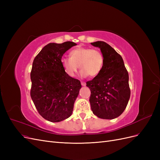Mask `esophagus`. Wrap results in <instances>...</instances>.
I'll return each instance as SVG.
<instances>
[{
	"label": "esophagus",
	"mask_w": 160,
	"mask_h": 160,
	"mask_svg": "<svg viewBox=\"0 0 160 160\" xmlns=\"http://www.w3.org/2000/svg\"><path fill=\"white\" fill-rule=\"evenodd\" d=\"M81 85H83V86H85L86 85V83H85V82H83V81H81Z\"/></svg>",
	"instance_id": "esophagus-1"
}]
</instances>
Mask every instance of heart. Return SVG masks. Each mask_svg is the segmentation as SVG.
Wrapping results in <instances>:
<instances>
[{"mask_svg":"<svg viewBox=\"0 0 160 160\" xmlns=\"http://www.w3.org/2000/svg\"><path fill=\"white\" fill-rule=\"evenodd\" d=\"M69 57L62 58L61 62L66 73L74 77L79 67L80 75L85 77L99 75L103 69L104 56L101 51L89 47H78L72 49Z\"/></svg>","mask_w":160,"mask_h":160,"instance_id":"obj_1","label":"heart"}]
</instances>
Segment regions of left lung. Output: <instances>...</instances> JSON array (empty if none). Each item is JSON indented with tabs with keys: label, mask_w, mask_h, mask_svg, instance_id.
<instances>
[{
	"label": "left lung",
	"mask_w": 160,
	"mask_h": 160,
	"mask_svg": "<svg viewBox=\"0 0 160 160\" xmlns=\"http://www.w3.org/2000/svg\"><path fill=\"white\" fill-rule=\"evenodd\" d=\"M100 48L104 56V65L101 73L86 82L90 89L89 102L94 115L105 119H113L122 114L130 98L129 75L123 60L108 43L91 42Z\"/></svg>",
	"instance_id": "obj_1"
}]
</instances>
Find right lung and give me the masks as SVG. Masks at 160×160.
I'll return each mask as SVG.
<instances>
[{
    "mask_svg": "<svg viewBox=\"0 0 160 160\" xmlns=\"http://www.w3.org/2000/svg\"><path fill=\"white\" fill-rule=\"evenodd\" d=\"M74 42L49 43L34 59L31 72V97L42 117L51 122L69 118L81 88L79 80L67 75L61 58Z\"/></svg>",
    "mask_w": 160,
    "mask_h": 160,
    "instance_id": "1",
    "label": "right lung"
}]
</instances>
